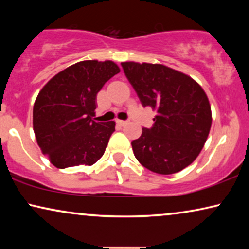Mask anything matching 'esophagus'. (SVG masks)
Here are the masks:
<instances>
[{
  "label": "esophagus",
  "instance_id": "1",
  "mask_svg": "<svg viewBox=\"0 0 249 249\" xmlns=\"http://www.w3.org/2000/svg\"><path fill=\"white\" fill-rule=\"evenodd\" d=\"M117 122H118V124H120V125H125V124H128V121H124V120H118Z\"/></svg>",
  "mask_w": 249,
  "mask_h": 249
}]
</instances>
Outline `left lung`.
<instances>
[{
	"label": "left lung",
	"mask_w": 249,
	"mask_h": 249,
	"mask_svg": "<svg viewBox=\"0 0 249 249\" xmlns=\"http://www.w3.org/2000/svg\"><path fill=\"white\" fill-rule=\"evenodd\" d=\"M144 107L156 111L154 125L131 142L136 159L159 175L181 171L195 161L212 125L209 97L188 74L159 63H121Z\"/></svg>",
	"instance_id": "8db88e82"
}]
</instances>
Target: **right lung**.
<instances>
[{
    "mask_svg": "<svg viewBox=\"0 0 249 249\" xmlns=\"http://www.w3.org/2000/svg\"><path fill=\"white\" fill-rule=\"evenodd\" d=\"M119 72L113 61H80L40 89L34 103L33 128L40 151L54 166L93 165L103 156L115 122L93 120L96 96Z\"/></svg>",
    "mask_w": 249,
    "mask_h": 249,
    "instance_id": "right-lung-1",
    "label": "right lung"
}]
</instances>
